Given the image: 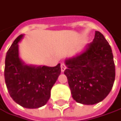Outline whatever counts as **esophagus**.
Returning <instances> with one entry per match:
<instances>
[{
	"instance_id": "obj_1",
	"label": "esophagus",
	"mask_w": 121,
	"mask_h": 121,
	"mask_svg": "<svg viewBox=\"0 0 121 121\" xmlns=\"http://www.w3.org/2000/svg\"><path fill=\"white\" fill-rule=\"evenodd\" d=\"M65 69H66L65 65V64H61V70H62V72H64Z\"/></svg>"
}]
</instances>
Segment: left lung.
Instances as JSON below:
<instances>
[{"label": "left lung", "instance_id": "left-lung-1", "mask_svg": "<svg viewBox=\"0 0 121 121\" xmlns=\"http://www.w3.org/2000/svg\"><path fill=\"white\" fill-rule=\"evenodd\" d=\"M67 78L72 96L83 104L102 102L110 92L115 78L112 49L99 31L93 42L81 52L65 59Z\"/></svg>", "mask_w": 121, "mask_h": 121}]
</instances>
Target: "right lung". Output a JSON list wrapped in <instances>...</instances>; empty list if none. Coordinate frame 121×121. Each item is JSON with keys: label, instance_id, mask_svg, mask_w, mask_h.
Masks as SVG:
<instances>
[{"label": "right lung", "instance_id": "obj_1", "mask_svg": "<svg viewBox=\"0 0 121 121\" xmlns=\"http://www.w3.org/2000/svg\"><path fill=\"white\" fill-rule=\"evenodd\" d=\"M20 35L6 53L4 76L7 89L15 102L23 108H39L51 96V89L61 73L60 64L55 67L26 64L19 56Z\"/></svg>", "mask_w": 121, "mask_h": 121}]
</instances>
